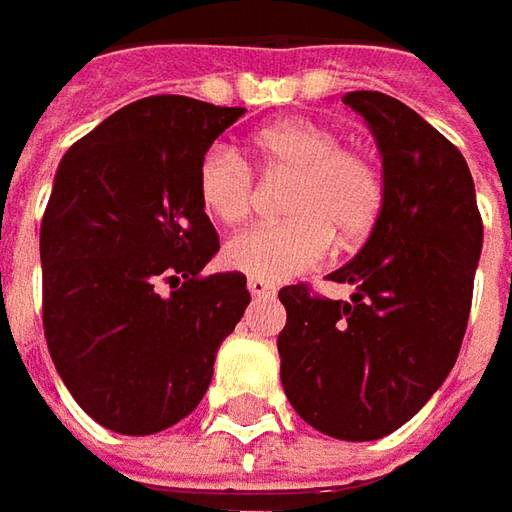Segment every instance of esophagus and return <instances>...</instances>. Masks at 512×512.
I'll return each instance as SVG.
<instances>
[{
	"mask_svg": "<svg viewBox=\"0 0 512 512\" xmlns=\"http://www.w3.org/2000/svg\"><path fill=\"white\" fill-rule=\"evenodd\" d=\"M247 290L253 293V296H265V299H270V296H276V285H270V282H265V279H247Z\"/></svg>",
	"mask_w": 512,
	"mask_h": 512,
	"instance_id": "34e87169",
	"label": "esophagus"
}]
</instances>
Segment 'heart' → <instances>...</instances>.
Segmentation results:
<instances>
[{"instance_id": "heart-1", "label": "heart", "mask_w": 512, "mask_h": 512, "mask_svg": "<svg viewBox=\"0 0 512 512\" xmlns=\"http://www.w3.org/2000/svg\"><path fill=\"white\" fill-rule=\"evenodd\" d=\"M259 168L290 173L287 222L253 225L225 245V262L250 279L282 282L330 259L336 236L344 245L362 242L376 227L384 205L379 165L356 148H342L333 128L310 119H285L253 139ZM199 202L225 225L250 216L256 179L247 162L227 145H213L196 173Z\"/></svg>"}]
</instances>
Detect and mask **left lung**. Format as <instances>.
I'll return each mask as SVG.
<instances>
[{
	"label": "left lung",
	"mask_w": 512,
	"mask_h": 512,
	"mask_svg": "<svg viewBox=\"0 0 512 512\" xmlns=\"http://www.w3.org/2000/svg\"><path fill=\"white\" fill-rule=\"evenodd\" d=\"M382 153L384 205L370 239L327 279L350 302L287 285L282 384L310 427L373 442L410 422L453 370L473 302L482 216L456 145L379 90L344 93Z\"/></svg>",
	"instance_id": "left-lung-1"
}]
</instances>
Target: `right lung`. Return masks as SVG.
<instances>
[{"instance_id":"add662e5","label":"right lung","mask_w":512,"mask_h":512,"mask_svg":"<svg viewBox=\"0 0 512 512\" xmlns=\"http://www.w3.org/2000/svg\"><path fill=\"white\" fill-rule=\"evenodd\" d=\"M245 108L187 96L125 105L62 156L42 216V325L50 359L90 419L150 436L182 422L250 293L202 276L219 236L199 162Z\"/></svg>"}]
</instances>
